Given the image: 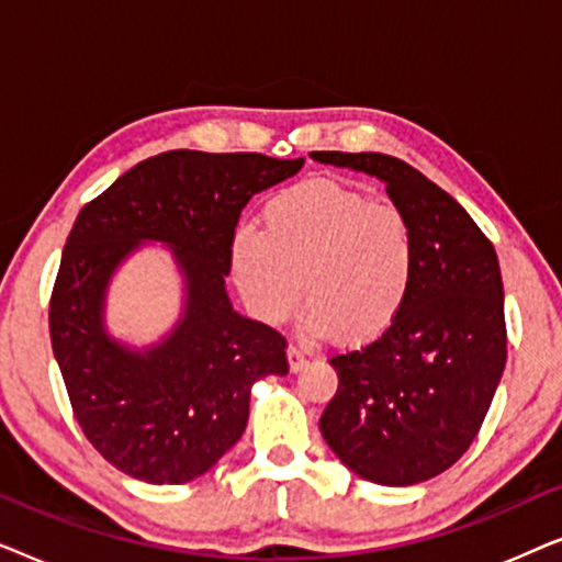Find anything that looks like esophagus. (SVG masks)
Instances as JSON below:
<instances>
[{
  "label": "esophagus",
  "instance_id": "34e87169",
  "mask_svg": "<svg viewBox=\"0 0 562 562\" xmlns=\"http://www.w3.org/2000/svg\"><path fill=\"white\" fill-rule=\"evenodd\" d=\"M289 366L294 373L302 371L306 366V352L302 348H296V345H289Z\"/></svg>",
  "mask_w": 562,
  "mask_h": 562
}]
</instances>
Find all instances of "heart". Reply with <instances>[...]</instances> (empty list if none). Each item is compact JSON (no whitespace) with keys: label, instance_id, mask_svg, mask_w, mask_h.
I'll use <instances>...</instances> for the list:
<instances>
[{"label":"heart","instance_id":"obj_1","mask_svg":"<svg viewBox=\"0 0 562 562\" xmlns=\"http://www.w3.org/2000/svg\"><path fill=\"white\" fill-rule=\"evenodd\" d=\"M263 229L237 227L229 268L248 310L268 325L306 299L310 335L366 342L394 325L414 281L417 243L406 214L335 181H302L271 196Z\"/></svg>","mask_w":562,"mask_h":562}]
</instances>
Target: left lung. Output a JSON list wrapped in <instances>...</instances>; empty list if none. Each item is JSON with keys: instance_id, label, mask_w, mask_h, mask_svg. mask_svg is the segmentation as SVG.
<instances>
[{"instance_id": "left-lung-1", "label": "left lung", "mask_w": 562, "mask_h": 562, "mask_svg": "<svg viewBox=\"0 0 562 562\" xmlns=\"http://www.w3.org/2000/svg\"><path fill=\"white\" fill-rule=\"evenodd\" d=\"M312 158L386 183L417 243L414 281L394 325L329 358L337 391L319 419L322 437L360 479L412 486L471 448L504 373L496 250L448 191L404 160L340 150Z\"/></svg>"}]
</instances>
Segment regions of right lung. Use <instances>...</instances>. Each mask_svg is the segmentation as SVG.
I'll return each instance as SVG.
<instances>
[{"mask_svg":"<svg viewBox=\"0 0 562 562\" xmlns=\"http://www.w3.org/2000/svg\"><path fill=\"white\" fill-rule=\"evenodd\" d=\"M304 158L168 150L122 173L83 206L53 283L48 325L74 417L99 456L145 483L210 471L248 425L252 383L286 375V337L233 312L229 240L252 194L299 173ZM145 239L166 241L188 279V310L156 349L103 333L113 268Z\"/></svg>","mask_w":562,"mask_h":562,"instance_id":"right-lung-1","label":"right lung"}]
</instances>
